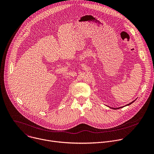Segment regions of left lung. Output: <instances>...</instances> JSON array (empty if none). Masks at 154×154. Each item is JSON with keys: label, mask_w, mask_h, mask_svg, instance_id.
<instances>
[{"label": "left lung", "mask_w": 154, "mask_h": 154, "mask_svg": "<svg viewBox=\"0 0 154 154\" xmlns=\"http://www.w3.org/2000/svg\"><path fill=\"white\" fill-rule=\"evenodd\" d=\"M136 99H137V98H136ZM136 99H135V100H136ZM135 100H134L133 101L131 102L130 103H129V104H128V105H125V106H122V107H119V108H112V107L109 106V108H111V109H120V108H123V107H125V106H129V105H130L131 104H132V103H134V102L135 101Z\"/></svg>", "instance_id": "obj_1"}]
</instances>
